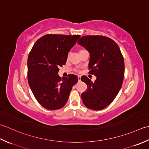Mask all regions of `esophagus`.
<instances>
[{
    "label": "esophagus",
    "mask_w": 149,
    "mask_h": 149,
    "mask_svg": "<svg viewBox=\"0 0 149 149\" xmlns=\"http://www.w3.org/2000/svg\"><path fill=\"white\" fill-rule=\"evenodd\" d=\"M78 80H79V81H80V80H81V78H80V77H79V76H78Z\"/></svg>",
    "instance_id": "obj_1"
}]
</instances>
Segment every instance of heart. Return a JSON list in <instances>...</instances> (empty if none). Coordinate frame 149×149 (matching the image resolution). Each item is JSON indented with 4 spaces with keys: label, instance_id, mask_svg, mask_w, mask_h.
Returning a JSON list of instances; mask_svg holds the SVG:
<instances>
[{
    "label": "heart",
    "instance_id": "1",
    "mask_svg": "<svg viewBox=\"0 0 149 149\" xmlns=\"http://www.w3.org/2000/svg\"><path fill=\"white\" fill-rule=\"evenodd\" d=\"M81 51H83V50H81Z\"/></svg>",
    "mask_w": 149,
    "mask_h": 149
}]
</instances>
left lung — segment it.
<instances>
[{
	"mask_svg": "<svg viewBox=\"0 0 149 149\" xmlns=\"http://www.w3.org/2000/svg\"><path fill=\"white\" fill-rule=\"evenodd\" d=\"M77 42L89 52V73L96 77L95 82L86 76L81 77L87 86L81 93V100L87 108L102 110L113 101L122 86L125 72L123 55L118 44L107 36H84Z\"/></svg>",
	"mask_w": 149,
	"mask_h": 149,
	"instance_id": "1",
	"label": "left lung"
}]
</instances>
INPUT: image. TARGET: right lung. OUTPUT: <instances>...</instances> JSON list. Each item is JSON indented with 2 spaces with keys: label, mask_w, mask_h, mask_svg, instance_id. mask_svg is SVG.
<instances>
[{
  "label": "right lung",
  "mask_w": 149,
  "mask_h": 149,
  "mask_svg": "<svg viewBox=\"0 0 149 149\" xmlns=\"http://www.w3.org/2000/svg\"><path fill=\"white\" fill-rule=\"evenodd\" d=\"M80 35L47 34L33 45L28 58V80L36 100L49 110H56L68 102L72 86L78 78L58 74L65 65L68 53Z\"/></svg>",
  "instance_id": "right-lung-1"
}]
</instances>
